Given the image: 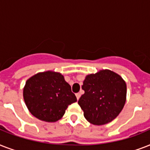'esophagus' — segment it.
<instances>
[{"label":"esophagus","mask_w":150,"mask_h":150,"mask_svg":"<svg viewBox=\"0 0 150 150\" xmlns=\"http://www.w3.org/2000/svg\"><path fill=\"white\" fill-rule=\"evenodd\" d=\"M80 96H81V93H76V98H77L78 100H79Z\"/></svg>","instance_id":"34e87169"}]
</instances>
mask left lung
Instances as JSON below:
<instances>
[{"instance_id": "left-lung-1", "label": "left lung", "mask_w": 150, "mask_h": 150, "mask_svg": "<svg viewBox=\"0 0 150 150\" xmlns=\"http://www.w3.org/2000/svg\"><path fill=\"white\" fill-rule=\"evenodd\" d=\"M82 89L85 93L78 103L85 118L95 125H103L115 119L126 101L127 86L121 76L108 69L86 76Z\"/></svg>"}]
</instances>
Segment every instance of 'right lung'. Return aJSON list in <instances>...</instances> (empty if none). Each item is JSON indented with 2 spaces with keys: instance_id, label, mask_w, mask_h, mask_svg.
<instances>
[{
  "instance_id": "obj_1",
  "label": "right lung",
  "mask_w": 150,
  "mask_h": 150,
  "mask_svg": "<svg viewBox=\"0 0 150 150\" xmlns=\"http://www.w3.org/2000/svg\"><path fill=\"white\" fill-rule=\"evenodd\" d=\"M23 98L29 112L46 122L60 120L68 105L77 101L63 75L54 71L29 78L23 88Z\"/></svg>"
}]
</instances>
